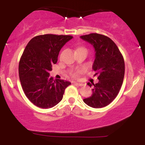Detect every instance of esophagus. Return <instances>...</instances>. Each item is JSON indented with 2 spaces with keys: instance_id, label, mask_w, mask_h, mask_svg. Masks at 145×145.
<instances>
[{
  "instance_id": "34e87169",
  "label": "esophagus",
  "mask_w": 145,
  "mask_h": 145,
  "mask_svg": "<svg viewBox=\"0 0 145 145\" xmlns=\"http://www.w3.org/2000/svg\"><path fill=\"white\" fill-rule=\"evenodd\" d=\"M74 83L75 84H76V85H78V86H83V84H82V83L76 82H74Z\"/></svg>"
}]
</instances>
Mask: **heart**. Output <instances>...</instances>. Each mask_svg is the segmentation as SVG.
<instances>
[{"instance_id":"1","label":"heart","mask_w":145,"mask_h":145,"mask_svg":"<svg viewBox=\"0 0 145 145\" xmlns=\"http://www.w3.org/2000/svg\"><path fill=\"white\" fill-rule=\"evenodd\" d=\"M74 76H76V74H74Z\"/></svg>"}]
</instances>
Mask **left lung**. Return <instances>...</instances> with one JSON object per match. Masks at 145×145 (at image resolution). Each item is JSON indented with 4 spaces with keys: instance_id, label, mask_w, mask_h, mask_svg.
Masks as SVG:
<instances>
[{
    "instance_id": "1",
    "label": "left lung",
    "mask_w": 145,
    "mask_h": 145,
    "mask_svg": "<svg viewBox=\"0 0 145 145\" xmlns=\"http://www.w3.org/2000/svg\"><path fill=\"white\" fill-rule=\"evenodd\" d=\"M82 40L92 45L95 50L93 69L97 76V83L88 82L93 86L91 97L83 99L90 107L100 108L115 99L123 82L125 62L116 45L108 37L97 33L80 36Z\"/></svg>"
}]
</instances>
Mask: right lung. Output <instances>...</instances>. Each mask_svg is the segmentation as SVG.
I'll return each mask as SVG.
<instances>
[{
    "mask_svg": "<svg viewBox=\"0 0 145 145\" xmlns=\"http://www.w3.org/2000/svg\"><path fill=\"white\" fill-rule=\"evenodd\" d=\"M70 35L46 34L33 37L28 43L19 63V77L25 95L41 108H50L62 100L71 82L50 76L61 49L71 40Z\"/></svg>",
    "mask_w": 145,
    "mask_h": 145,
    "instance_id": "1",
    "label": "right lung"
}]
</instances>
